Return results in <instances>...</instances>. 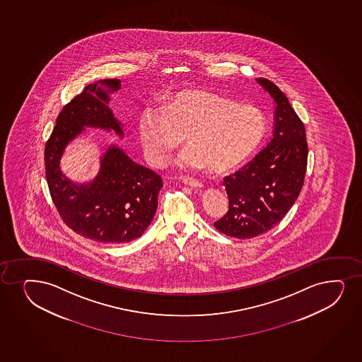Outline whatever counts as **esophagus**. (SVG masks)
<instances>
[{"instance_id": "34e87169", "label": "esophagus", "mask_w": 362, "mask_h": 362, "mask_svg": "<svg viewBox=\"0 0 362 362\" xmlns=\"http://www.w3.org/2000/svg\"><path fill=\"white\" fill-rule=\"evenodd\" d=\"M182 182L192 188H202L204 186L203 183L200 182V181L192 179V177H183Z\"/></svg>"}]
</instances>
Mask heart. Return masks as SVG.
Returning a JSON list of instances; mask_svg holds the SVG:
<instances>
[{
    "instance_id": "1",
    "label": "heart",
    "mask_w": 362,
    "mask_h": 362,
    "mask_svg": "<svg viewBox=\"0 0 362 362\" xmlns=\"http://www.w3.org/2000/svg\"><path fill=\"white\" fill-rule=\"evenodd\" d=\"M264 133L259 108L205 89L175 93L165 105L146 106L139 118L142 145L154 165L164 164L186 136L188 146L176 160L181 170H229L257 148Z\"/></svg>"
}]
</instances>
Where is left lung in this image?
Wrapping results in <instances>:
<instances>
[{
	"mask_svg": "<svg viewBox=\"0 0 362 362\" xmlns=\"http://www.w3.org/2000/svg\"><path fill=\"white\" fill-rule=\"evenodd\" d=\"M256 81L274 100L273 137L251 162L226 176L229 209L215 222L221 233L238 239L257 237L278 225L298 198L307 170L303 123L273 82Z\"/></svg>",
	"mask_w": 362,
	"mask_h": 362,
	"instance_id": "left-lung-1",
	"label": "left lung"
}]
</instances>
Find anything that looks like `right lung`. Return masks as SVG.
<instances>
[{"instance_id":"obj_1","label":"right lung","mask_w":362,"mask_h":362,"mask_svg":"<svg viewBox=\"0 0 362 362\" xmlns=\"http://www.w3.org/2000/svg\"><path fill=\"white\" fill-rule=\"evenodd\" d=\"M121 89L119 79L88 84L63 108L45 150L50 197L65 225L82 237L121 244L141 237L153 220L162 177L128 157L118 146H108L95 179L72 182L60 169V159L72 140L86 127L124 133L121 122L108 107L110 94Z\"/></svg>"}]
</instances>
